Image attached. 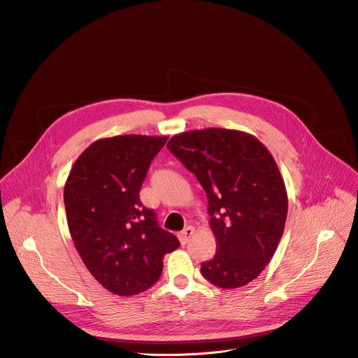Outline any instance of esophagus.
Masks as SVG:
<instances>
[{"label":"esophagus","mask_w":358,"mask_h":358,"mask_svg":"<svg viewBox=\"0 0 358 358\" xmlns=\"http://www.w3.org/2000/svg\"><path fill=\"white\" fill-rule=\"evenodd\" d=\"M195 234V228L194 227H186L178 236H179V241H180V243L182 245H185V243H187V241L190 239V236Z\"/></svg>","instance_id":"obj_1"}]
</instances>
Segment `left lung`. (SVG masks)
<instances>
[{"label":"left lung","mask_w":358,"mask_h":358,"mask_svg":"<svg viewBox=\"0 0 358 358\" xmlns=\"http://www.w3.org/2000/svg\"><path fill=\"white\" fill-rule=\"evenodd\" d=\"M168 149L208 196L216 254L201 272L216 287L254 281L281 241L288 196L277 162L255 136L209 127L175 134Z\"/></svg>","instance_id":"left-lung-1"}]
</instances>
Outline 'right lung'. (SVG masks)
I'll return each mask as SVG.
<instances>
[{"mask_svg":"<svg viewBox=\"0 0 358 358\" xmlns=\"http://www.w3.org/2000/svg\"><path fill=\"white\" fill-rule=\"evenodd\" d=\"M166 136L122 134L93 142L64 185L69 231L86 268L107 291L130 296L159 278L163 257L179 248L159 228L139 192Z\"/></svg>","mask_w":358,"mask_h":358,"instance_id":"add662e5","label":"right lung"}]
</instances>
